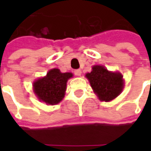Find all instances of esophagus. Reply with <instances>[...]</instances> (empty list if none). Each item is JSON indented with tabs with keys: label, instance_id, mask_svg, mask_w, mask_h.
<instances>
[{
	"label": "esophagus",
	"instance_id": "esophagus-1",
	"mask_svg": "<svg viewBox=\"0 0 151 151\" xmlns=\"http://www.w3.org/2000/svg\"><path fill=\"white\" fill-rule=\"evenodd\" d=\"M73 73H74V74H75L76 76H80L81 74H82V71H81V69H75V70L73 71Z\"/></svg>",
	"mask_w": 151,
	"mask_h": 151
}]
</instances>
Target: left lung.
Masks as SVG:
<instances>
[{
	"label": "left lung",
	"instance_id": "1",
	"mask_svg": "<svg viewBox=\"0 0 151 151\" xmlns=\"http://www.w3.org/2000/svg\"><path fill=\"white\" fill-rule=\"evenodd\" d=\"M86 77L101 101L114 99L120 95L124 87L123 76L119 73L109 72L104 66L95 65Z\"/></svg>",
	"mask_w": 151,
	"mask_h": 151
}]
</instances>
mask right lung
<instances>
[{
	"label": "right lung",
	"mask_w": 151,
	"mask_h": 151,
	"mask_svg": "<svg viewBox=\"0 0 151 151\" xmlns=\"http://www.w3.org/2000/svg\"><path fill=\"white\" fill-rule=\"evenodd\" d=\"M72 77L71 73H60L58 69H51L46 77L34 82L35 93L41 101L56 104L64 98L66 82Z\"/></svg>",
	"instance_id": "1"
}]
</instances>
